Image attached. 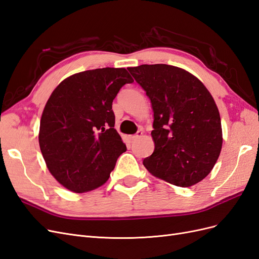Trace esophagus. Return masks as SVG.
Returning <instances> with one entry per match:
<instances>
[{"label": "esophagus", "instance_id": "34e87169", "mask_svg": "<svg viewBox=\"0 0 259 259\" xmlns=\"http://www.w3.org/2000/svg\"><path fill=\"white\" fill-rule=\"evenodd\" d=\"M143 136V132L142 131H138L135 135H133L131 138L133 139V140H136V139H138V138H140Z\"/></svg>", "mask_w": 259, "mask_h": 259}]
</instances>
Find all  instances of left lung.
<instances>
[{"label": "left lung", "mask_w": 259, "mask_h": 259, "mask_svg": "<svg viewBox=\"0 0 259 259\" xmlns=\"http://www.w3.org/2000/svg\"><path fill=\"white\" fill-rule=\"evenodd\" d=\"M150 99L153 153L144 160L150 173L178 187L204 179L221 154L223 132L215 101L203 83L169 65L128 68Z\"/></svg>", "instance_id": "left-lung-1"}]
</instances>
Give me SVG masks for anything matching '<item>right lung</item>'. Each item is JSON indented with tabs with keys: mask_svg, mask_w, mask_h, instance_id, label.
I'll list each match as a JSON object with an SVG mask.
<instances>
[{
	"mask_svg": "<svg viewBox=\"0 0 259 259\" xmlns=\"http://www.w3.org/2000/svg\"><path fill=\"white\" fill-rule=\"evenodd\" d=\"M134 80L124 68L75 73L52 93L40 122L38 144L51 174L70 191L104 185L126 146L114 130L112 101Z\"/></svg>",
	"mask_w": 259,
	"mask_h": 259,
	"instance_id": "obj_1",
	"label": "right lung"
}]
</instances>
